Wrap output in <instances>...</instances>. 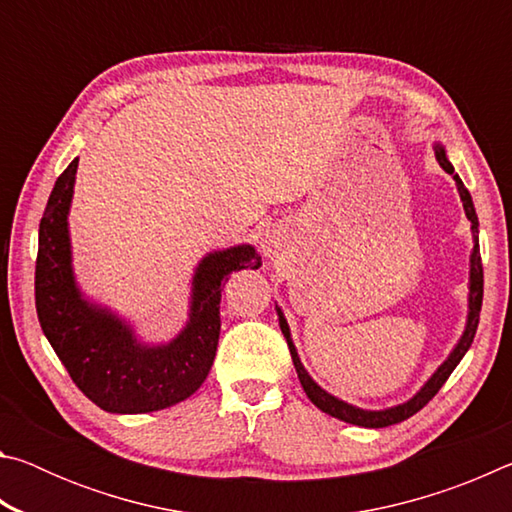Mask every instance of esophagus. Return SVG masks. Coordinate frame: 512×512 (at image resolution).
Segmentation results:
<instances>
[{"label": "esophagus", "instance_id": "1", "mask_svg": "<svg viewBox=\"0 0 512 512\" xmlns=\"http://www.w3.org/2000/svg\"><path fill=\"white\" fill-rule=\"evenodd\" d=\"M289 248V239H287V232L280 225H273V228L264 230L262 235V250L266 257H280L287 253Z\"/></svg>", "mask_w": 512, "mask_h": 512}]
</instances>
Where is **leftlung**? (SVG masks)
Returning <instances> with one entry per match:
<instances>
[{
	"label": "left lung",
	"instance_id": "left-lung-1",
	"mask_svg": "<svg viewBox=\"0 0 512 512\" xmlns=\"http://www.w3.org/2000/svg\"><path fill=\"white\" fill-rule=\"evenodd\" d=\"M433 153H436V160H438L440 167H443L449 173V176L454 178L458 196H461V201H463L465 216H467V221L472 223L470 230H472V244L474 246H472V253H470V282H467V318H465L463 334H461V339L456 341L452 352L447 354V359L440 363V366L433 370V375L420 386L418 393L409 397L406 402L395 404V406H386V409H361V406H354L350 402L341 400V397L327 393L323 386L316 384L314 377H311L307 372V368L302 366L300 354L296 350V343H293V339H291L289 323H287V318H284V311L275 305L277 318H280V329H282L284 339H287V343H289L293 366H296L298 379H300L302 388H305L309 400L314 402L323 413L332 415V418H339L343 422L357 424V427H366V429L391 427V424L402 422L406 418H411L413 413H418L422 406L427 404L431 397L440 391V388H443L447 377L452 375L454 368L458 366V363H461V359L465 357V352L470 350V345L474 341L476 327H479V311H481V302H483V266H481V253H479V219H476L472 196L465 189L463 180L458 178V173L454 171V164L449 162L445 146L436 142V144H433Z\"/></svg>",
	"mask_w": 512,
	"mask_h": 512
}]
</instances>
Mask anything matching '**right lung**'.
I'll list each match as a JSON object with an SVG mask.
<instances>
[{"label":"right lung","instance_id":"add662e5","mask_svg":"<svg viewBox=\"0 0 512 512\" xmlns=\"http://www.w3.org/2000/svg\"><path fill=\"white\" fill-rule=\"evenodd\" d=\"M79 158L60 173L38 232L36 311L42 332L81 393L108 413H151L203 386L221 332V287L232 271L262 266L253 244L207 253L192 275L189 311L169 341L149 343L131 320L85 296L76 282L69 210Z\"/></svg>","mask_w":512,"mask_h":512}]
</instances>
